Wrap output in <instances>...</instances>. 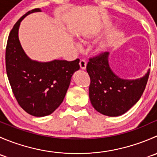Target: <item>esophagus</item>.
<instances>
[{
	"instance_id": "1",
	"label": "esophagus",
	"mask_w": 157,
	"mask_h": 157,
	"mask_svg": "<svg viewBox=\"0 0 157 157\" xmlns=\"http://www.w3.org/2000/svg\"><path fill=\"white\" fill-rule=\"evenodd\" d=\"M79 64H80V69H81V70L86 69V62L84 61V60H81V61H80V63H79Z\"/></svg>"
}]
</instances>
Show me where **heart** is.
<instances>
[{"mask_svg": "<svg viewBox=\"0 0 157 157\" xmlns=\"http://www.w3.org/2000/svg\"><path fill=\"white\" fill-rule=\"evenodd\" d=\"M96 37V33H91V32H86V33H83L80 36H78L79 40L83 43H89L91 41H93L95 38ZM105 45H100V46L97 47L95 49V53L99 55L101 54L104 50H105Z\"/></svg>", "mask_w": 157, "mask_h": 157, "instance_id": "obj_1", "label": "heart"}]
</instances>
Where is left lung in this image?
Here are the masks:
<instances>
[{
	"instance_id": "1",
	"label": "left lung",
	"mask_w": 157,
	"mask_h": 157,
	"mask_svg": "<svg viewBox=\"0 0 157 157\" xmlns=\"http://www.w3.org/2000/svg\"><path fill=\"white\" fill-rule=\"evenodd\" d=\"M109 53L90 58L86 71L90 77L89 96L93 108L110 117L120 116L140 99L148 80L150 70L140 78L123 79L109 65Z\"/></svg>"
}]
</instances>
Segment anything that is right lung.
Segmentation results:
<instances>
[{
	"mask_svg": "<svg viewBox=\"0 0 157 157\" xmlns=\"http://www.w3.org/2000/svg\"><path fill=\"white\" fill-rule=\"evenodd\" d=\"M41 11L30 10L16 23L6 48V70L13 93L21 108L36 117L46 116L58 109L73 74L80 69L79 59L42 62L31 59L24 52L19 39L20 23L26 16Z\"/></svg>",
	"mask_w": 157,
	"mask_h": 157,
	"instance_id": "obj_1",
	"label": "right lung"
}]
</instances>
